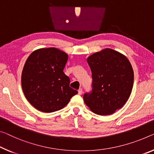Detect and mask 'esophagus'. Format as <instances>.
<instances>
[{
    "instance_id": "34e87169",
    "label": "esophagus",
    "mask_w": 154,
    "mask_h": 154,
    "mask_svg": "<svg viewBox=\"0 0 154 154\" xmlns=\"http://www.w3.org/2000/svg\"><path fill=\"white\" fill-rule=\"evenodd\" d=\"M78 92H79V95H81V94H82V89L80 88L79 89V91H78Z\"/></svg>"
}]
</instances>
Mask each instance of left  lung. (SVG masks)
Segmentation results:
<instances>
[{"instance_id":"obj_1","label":"left lung","mask_w":154,"mask_h":154,"mask_svg":"<svg viewBox=\"0 0 154 154\" xmlns=\"http://www.w3.org/2000/svg\"><path fill=\"white\" fill-rule=\"evenodd\" d=\"M92 91L84 94L85 103L94 113L106 116L123 107L134 84V71L123 54L105 49L89 56Z\"/></svg>"}]
</instances>
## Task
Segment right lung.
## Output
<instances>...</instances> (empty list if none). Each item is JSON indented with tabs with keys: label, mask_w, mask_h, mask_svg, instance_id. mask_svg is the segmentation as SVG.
<instances>
[{
	"label": "right lung",
	"mask_w": 154,
	"mask_h": 154,
	"mask_svg": "<svg viewBox=\"0 0 154 154\" xmlns=\"http://www.w3.org/2000/svg\"><path fill=\"white\" fill-rule=\"evenodd\" d=\"M67 60V54L54 47L37 49L27 58L21 84L27 100L38 110H60L78 94L69 87V78L63 72Z\"/></svg>",
	"instance_id": "right-lung-1"
}]
</instances>
